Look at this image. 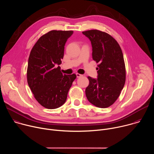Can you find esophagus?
Here are the masks:
<instances>
[{
    "instance_id": "1",
    "label": "esophagus",
    "mask_w": 154,
    "mask_h": 154,
    "mask_svg": "<svg viewBox=\"0 0 154 154\" xmlns=\"http://www.w3.org/2000/svg\"><path fill=\"white\" fill-rule=\"evenodd\" d=\"M76 76H77V78H79V77H82V75H81V74H79V73H77V74H76Z\"/></svg>"
}]
</instances>
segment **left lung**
Returning a JSON list of instances; mask_svg holds the SVG:
<instances>
[{
    "label": "left lung",
    "instance_id": "8db88e82",
    "mask_svg": "<svg viewBox=\"0 0 154 154\" xmlns=\"http://www.w3.org/2000/svg\"><path fill=\"white\" fill-rule=\"evenodd\" d=\"M92 46L93 59L99 64L97 78L88 77L85 90L88 101L99 108L108 107L116 100L125 82V68L122 50L109 34L97 30L83 32Z\"/></svg>",
    "mask_w": 154,
    "mask_h": 154
}]
</instances>
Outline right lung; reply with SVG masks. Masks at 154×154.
Segmentation results:
<instances>
[{
    "label": "right lung",
    "mask_w": 154,
    "mask_h": 154,
    "mask_svg": "<svg viewBox=\"0 0 154 154\" xmlns=\"http://www.w3.org/2000/svg\"><path fill=\"white\" fill-rule=\"evenodd\" d=\"M73 31L52 30L42 35L29 58L27 82L36 100L44 107L55 109L66 100L76 75L63 74L59 65L64 45ZM56 65L59 66L56 68Z\"/></svg>",
    "instance_id": "1"
}]
</instances>
